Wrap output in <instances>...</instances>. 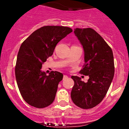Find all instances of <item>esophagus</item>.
Instances as JSON below:
<instances>
[{
	"instance_id": "34e87169",
	"label": "esophagus",
	"mask_w": 129,
	"mask_h": 129,
	"mask_svg": "<svg viewBox=\"0 0 129 129\" xmlns=\"http://www.w3.org/2000/svg\"><path fill=\"white\" fill-rule=\"evenodd\" d=\"M67 78H68V76H67V75H63V79H67Z\"/></svg>"
}]
</instances>
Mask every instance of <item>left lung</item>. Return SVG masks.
Segmentation results:
<instances>
[{"instance_id": "1", "label": "left lung", "mask_w": 129, "mask_h": 129, "mask_svg": "<svg viewBox=\"0 0 129 129\" xmlns=\"http://www.w3.org/2000/svg\"><path fill=\"white\" fill-rule=\"evenodd\" d=\"M84 51L83 68L79 73L89 76L87 82L72 76L75 84L71 98L75 105L81 109L95 107L107 94L115 73L112 48L98 33L90 28H77L74 31Z\"/></svg>"}]
</instances>
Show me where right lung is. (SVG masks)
<instances>
[{"mask_svg":"<svg viewBox=\"0 0 129 129\" xmlns=\"http://www.w3.org/2000/svg\"><path fill=\"white\" fill-rule=\"evenodd\" d=\"M72 31L67 26H44L22 44L16 60V79L22 98L30 106L41 109L54 101L63 75L52 71L47 76L41 68L57 43Z\"/></svg>","mask_w":129,"mask_h":129,"instance_id":"1","label":"right lung"}]
</instances>
